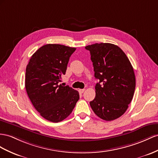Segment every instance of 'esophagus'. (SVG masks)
I'll return each instance as SVG.
<instances>
[{
    "label": "esophagus",
    "mask_w": 158,
    "mask_h": 158,
    "mask_svg": "<svg viewBox=\"0 0 158 158\" xmlns=\"http://www.w3.org/2000/svg\"><path fill=\"white\" fill-rule=\"evenodd\" d=\"M79 91L81 93V94H83V93L85 91V89H79Z\"/></svg>",
    "instance_id": "esophagus-1"
}]
</instances>
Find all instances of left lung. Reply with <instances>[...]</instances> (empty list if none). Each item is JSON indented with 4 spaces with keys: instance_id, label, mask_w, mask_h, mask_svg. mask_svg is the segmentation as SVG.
Wrapping results in <instances>:
<instances>
[{
    "instance_id": "8db88e82",
    "label": "left lung",
    "mask_w": 158,
    "mask_h": 158,
    "mask_svg": "<svg viewBox=\"0 0 158 158\" xmlns=\"http://www.w3.org/2000/svg\"><path fill=\"white\" fill-rule=\"evenodd\" d=\"M85 48L90 51L95 77L99 81L90 106L101 119H118L126 111L134 94L135 77L131 64L115 44L95 43Z\"/></svg>"
}]
</instances>
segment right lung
I'll use <instances>...</instances> for the list:
<instances>
[{
    "label": "right lung",
    "instance_id": "add662e5",
    "mask_svg": "<svg viewBox=\"0 0 158 158\" xmlns=\"http://www.w3.org/2000/svg\"><path fill=\"white\" fill-rule=\"evenodd\" d=\"M76 48L47 44L32 55L26 68L25 88L35 110L45 119L57 123L67 118L79 99L77 91L60 82Z\"/></svg>",
    "mask_w": 158,
    "mask_h": 158
}]
</instances>
